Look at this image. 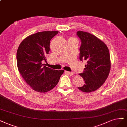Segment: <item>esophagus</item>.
<instances>
[{"label":"esophagus","mask_w":127,"mask_h":127,"mask_svg":"<svg viewBox=\"0 0 127 127\" xmlns=\"http://www.w3.org/2000/svg\"><path fill=\"white\" fill-rule=\"evenodd\" d=\"M65 72H66L69 76H73L74 75V73L73 72H70V71H65Z\"/></svg>","instance_id":"obj_1"}]
</instances>
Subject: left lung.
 Returning <instances> with one entry per match:
<instances>
[{
	"mask_svg": "<svg viewBox=\"0 0 127 127\" xmlns=\"http://www.w3.org/2000/svg\"><path fill=\"white\" fill-rule=\"evenodd\" d=\"M77 35L81 42L79 59L87 63L84 71L79 74L85 84L78 88L84 93H91L99 89L108 78L111 68L110 54L105 43L93 34L78 31Z\"/></svg>",
	"mask_w": 127,
	"mask_h": 127,
	"instance_id": "8db88e82",
	"label": "left lung"
}]
</instances>
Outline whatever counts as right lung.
<instances>
[{
	"instance_id": "add662e5",
	"label": "right lung",
	"mask_w": 127,
	"mask_h": 127,
	"mask_svg": "<svg viewBox=\"0 0 127 127\" xmlns=\"http://www.w3.org/2000/svg\"><path fill=\"white\" fill-rule=\"evenodd\" d=\"M58 32L46 31L30 35L21 42L17 52V67L27 84L39 93H46L57 85L63 70L46 67L50 41Z\"/></svg>"
}]
</instances>
